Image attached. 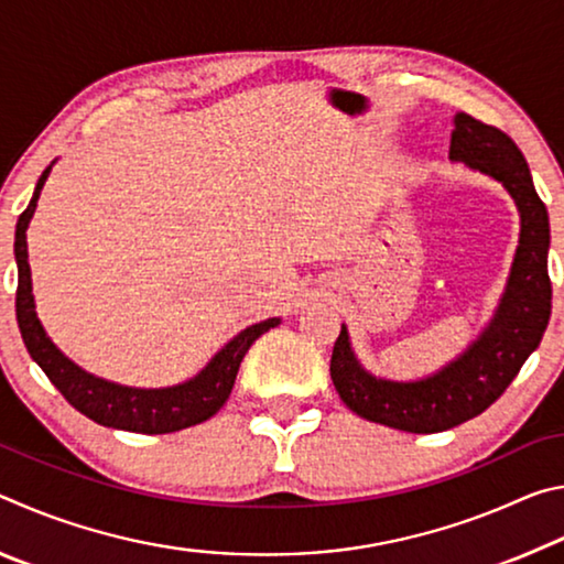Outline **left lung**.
Wrapping results in <instances>:
<instances>
[{
  "instance_id": "1",
  "label": "left lung",
  "mask_w": 564,
  "mask_h": 564,
  "mask_svg": "<svg viewBox=\"0 0 564 564\" xmlns=\"http://www.w3.org/2000/svg\"><path fill=\"white\" fill-rule=\"evenodd\" d=\"M451 159L498 178L520 208V246L492 323L460 358L417 383L366 373L352 356L346 326L330 356V378L343 403L360 417L405 433L451 431L488 410L540 346L552 313L550 218L522 151L505 131L460 111L453 117Z\"/></svg>"
}]
</instances>
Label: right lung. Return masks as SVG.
<instances>
[{
	"label": "right lung",
	"mask_w": 564,
	"mask_h": 564,
	"mask_svg": "<svg viewBox=\"0 0 564 564\" xmlns=\"http://www.w3.org/2000/svg\"><path fill=\"white\" fill-rule=\"evenodd\" d=\"M52 166L44 169V174L36 181L34 196L30 206L24 208L17 221L14 236V256L19 269L17 283V323L22 330V340L30 356L36 360L52 386L66 398V403L74 405L79 413L89 420L117 431L161 435L176 433L196 423H204L216 415L228 400L236 383L238 368L248 352V348L259 340L265 330L279 326V318H269L256 326L246 328L228 343L218 356L194 380L176 388L161 390H141V388H123L109 380L94 378L84 373L79 366L62 356L59 348L46 338L40 318L34 313V295H32V273L26 263V226L36 208V198L42 194V186L50 176Z\"/></svg>",
	"instance_id": "obj_1"
}]
</instances>
